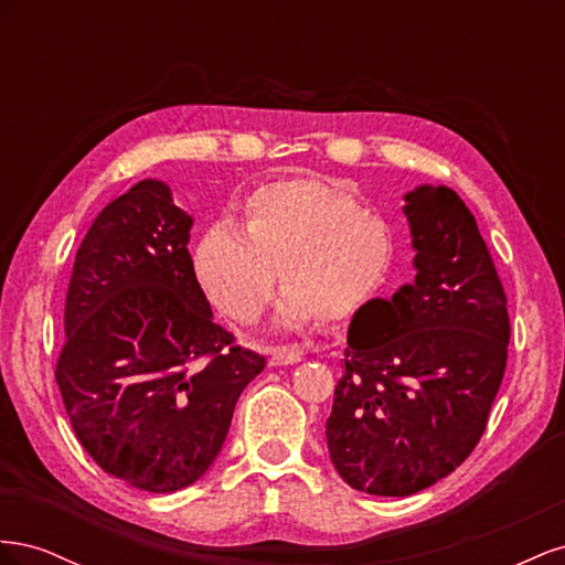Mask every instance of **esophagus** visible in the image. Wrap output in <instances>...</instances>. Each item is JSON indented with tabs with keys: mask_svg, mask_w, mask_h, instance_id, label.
Returning <instances> with one entry per match:
<instances>
[{
	"mask_svg": "<svg viewBox=\"0 0 565 565\" xmlns=\"http://www.w3.org/2000/svg\"><path fill=\"white\" fill-rule=\"evenodd\" d=\"M268 353H270L273 365H292V363L301 361V351L289 349V347H273V349H268Z\"/></svg>",
	"mask_w": 565,
	"mask_h": 565,
	"instance_id": "obj_1",
	"label": "esophagus"
}]
</instances>
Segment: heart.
I'll list each match as a JSON object with an SVG mask.
<instances>
[{"label": "heart", "mask_w": 565, "mask_h": 565, "mask_svg": "<svg viewBox=\"0 0 565 565\" xmlns=\"http://www.w3.org/2000/svg\"><path fill=\"white\" fill-rule=\"evenodd\" d=\"M245 231L216 218L193 249V273L216 309L254 322L280 280L282 328L347 320L380 292L393 262L386 221L311 179L270 181L243 202Z\"/></svg>", "instance_id": "heart-1"}]
</instances>
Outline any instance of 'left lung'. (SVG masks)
<instances>
[{"mask_svg": "<svg viewBox=\"0 0 565 565\" xmlns=\"http://www.w3.org/2000/svg\"><path fill=\"white\" fill-rule=\"evenodd\" d=\"M405 202L417 278L353 318L324 431L339 476L384 498L434 486L473 452L511 334L502 280L465 200L422 185Z\"/></svg>", "mask_w": 565, "mask_h": 565, "instance_id": "1", "label": "left lung"}]
</instances>
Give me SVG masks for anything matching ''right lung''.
<instances>
[{
  "mask_svg": "<svg viewBox=\"0 0 565 565\" xmlns=\"http://www.w3.org/2000/svg\"><path fill=\"white\" fill-rule=\"evenodd\" d=\"M193 218L160 181L106 204L77 249L56 382L82 448L148 492L195 483L266 358L212 320L188 254Z\"/></svg>",
  "mask_w": 565,
  "mask_h": 565,
  "instance_id": "add662e5",
  "label": "right lung"
}]
</instances>
